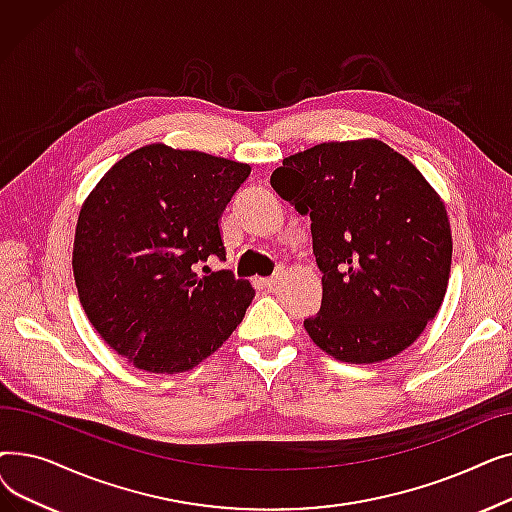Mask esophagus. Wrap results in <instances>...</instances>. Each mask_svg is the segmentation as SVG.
<instances>
[{"instance_id":"obj_1","label":"esophagus","mask_w":512,"mask_h":512,"mask_svg":"<svg viewBox=\"0 0 512 512\" xmlns=\"http://www.w3.org/2000/svg\"><path fill=\"white\" fill-rule=\"evenodd\" d=\"M280 278H282V274H280V272H276L272 278H261L259 282H261V286H263L265 290H274V288L278 286Z\"/></svg>"}]
</instances>
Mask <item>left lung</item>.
<instances>
[{
	"mask_svg": "<svg viewBox=\"0 0 512 512\" xmlns=\"http://www.w3.org/2000/svg\"><path fill=\"white\" fill-rule=\"evenodd\" d=\"M276 193L311 218L324 297L305 319L330 357L369 365L409 348L448 288L444 201L411 161L378 139L319 143L284 157Z\"/></svg>",
	"mask_w": 512,
	"mask_h": 512,
	"instance_id": "obj_1",
	"label": "left lung"
}]
</instances>
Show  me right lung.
<instances>
[{
    "label": "right lung",
    "instance_id": "1",
    "mask_svg": "<svg viewBox=\"0 0 512 512\" xmlns=\"http://www.w3.org/2000/svg\"><path fill=\"white\" fill-rule=\"evenodd\" d=\"M249 164L151 143L103 174L78 213L72 270L91 326L130 365L180 373L213 355L255 290L230 272L220 220Z\"/></svg>",
    "mask_w": 512,
    "mask_h": 512
}]
</instances>
